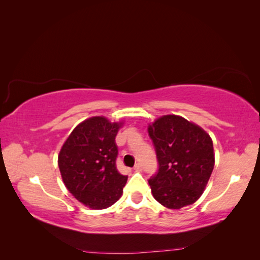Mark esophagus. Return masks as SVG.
<instances>
[{
    "instance_id": "34e87169",
    "label": "esophagus",
    "mask_w": 260,
    "mask_h": 260,
    "mask_svg": "<svg viewBox=\"0 0 260 260\" xmlns=\"http://www.w3.org/2000/svg\"><path fill=\"white\" fill-rule=\"evenodd\" d=\"M133 169H135V170H141V169H142V166H141V164H136L135 165V167H133Z\"/></svg>"
}]
</instances>
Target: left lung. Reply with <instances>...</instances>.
Segmentation results:
<instances>
[{
    "mask_svg": "<svg viewBox=\"0 0 260 260\" xmlns=\"http://www.w3.org/2000/svg\"><path fill=\"white\" fill-rule=\"evenodd\" d=\"M158 170L148 179L154 199L165 207L191 205L205 190L215 165L212 141L184 118L167 115L148 125Z\"/></svg>",
    "mask_w": 260,
    "mask_h": 260,
    "instance_id": "8db88e82",
    "label": "left lung"
}]
</instances>
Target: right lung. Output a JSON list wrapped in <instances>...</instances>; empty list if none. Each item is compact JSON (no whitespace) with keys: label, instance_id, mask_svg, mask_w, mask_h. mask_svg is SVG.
<instances>
[{"label":"right lung","instance_id":"right-lung-1","mask_svg":"<svg viewBox=\"0 0 260 260\" xmlns=\"http://www.w3.org/2000/svg\"><path fill=\"white\" fill-rule=\"evenodd\" d=\"M120 124L105 117H92L78 124L62 145L58 167L75 198L92 209L112 206L122 194L127 176L116 167L115 143Z\"/></svg>","mask_w":260,"mask_h":260}]
</instances>
